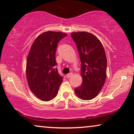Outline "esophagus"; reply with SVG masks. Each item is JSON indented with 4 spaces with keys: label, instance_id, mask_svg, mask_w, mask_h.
I'll list each match as a JSON object with an SVG mask.
<instances>
[{
    "label": "esophagus",
    "instance_id": "obj_1",
    "mask_svg": "<svg viewBox=\"0 0 134 134\" xmlns=\"http://www.w3.org/2000/svg\"><path fill=\"white\" fill-rule=\"evenodd\" d=\"M72 75V73H69L68 74H67V75H66V78H67V79H69V78L71 77Z\"/></svg>",
    "mask_w": 134,
    "mask_h": 134
}]
</instances>
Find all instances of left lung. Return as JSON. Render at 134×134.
<instances>
[{
  "label": "left lung",
  "mask_w": 134,
  "mask_h": 134,
  "mask_svg": "<svg viewBox=\"0 0 134 134\" xmlns=\"http://www.w3.org/2000/svg\"><path fill=\"white\" fill-rule=\"evenodd\" d=\"M71 36L77 45L81 60V86L75 88L78 98L91 100L104 85L107 60L102 43L93 34L87 32H73Z\"/></svg>",
  "instance_id": "left-lung-1"
}]
</instances>
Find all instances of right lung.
Masks as SVG:
<instances>
[{"instance_id":"obj_1","label":"right lung","mask_w":134,"mask_h":134,"mask_svg":"<svg viewBox=\"0 0 134 134\" xmlns=\"http://www.w3.org/2000/svg\"><path fill=\"white\" fill-rule=\"evenodd\" d=\"M67 35L60 32L47 31L34 41L26 62V77L32 93L42 101L56 96L63 77L54 66L58 42Z\"/></svg>"}]
</instances>
